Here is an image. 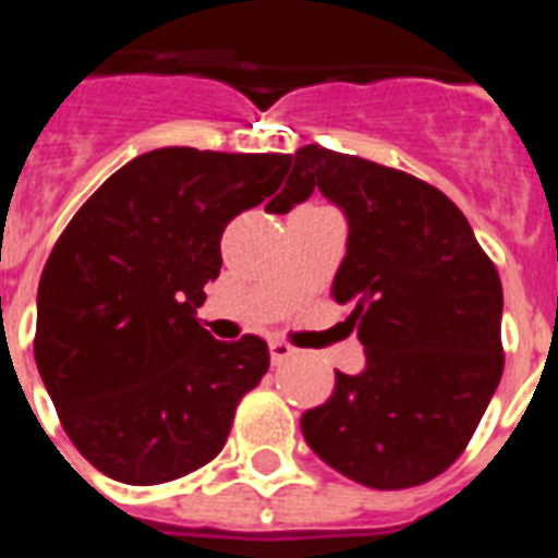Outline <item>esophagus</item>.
I'll list each match as a JSON object with an SVG mask.
<instances>
[{
  "instance_id": "34e87169",
  "label": "esophagus",
  "mask_w": 558,
  "mask_h": 558,
  "mask_svg": "<svg viewBox=\"0 0 558 558\" xmlns=\"http://www.w3.org/2000/svg\"><path fill=\"white\" fill-rule=\"evenodd\" d=\"M269 353H271V362H275V365H283L289 356H295V348H292V344L283 339H271Z\"/></svg>"
}]
</instances>
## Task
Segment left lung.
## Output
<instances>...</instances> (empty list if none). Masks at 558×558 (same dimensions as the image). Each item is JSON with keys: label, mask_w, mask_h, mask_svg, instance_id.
I'll return each mask as SVG.
<instances>
[{"label": "left lung", "mask_w": 558, "mask_h": 558, "mask_svg": "<svg viewBox=\"0 0 558 558\" xmlns=\"http://www.w3.org/2000/svg\"><path fill=\"white\" fill-rule=\"evenodd\" d=\"M315 187L348 217L332 298L350 306L367 365L336 371L301 432L356 484L420 486L460 458L501 381V278L458 205L423 179L310 144L266 210L287 214Z\"/></svg>", "instance_id": "left-lung-1"}]
</instances>
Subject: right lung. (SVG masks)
Masks as SVG:
<instances>
[{"instance_id":"add662e5","label":"right lung","mask_w":558,"mask_h":558,"mask_svg":"<svg viewBox=\"0 0 558 558\" xmlns=\"http://www.w3.org/2000/svg\"><path fill=\"white\" fill-rule=\"evenodd\" d=\"M289 165L283 153H144L48 254L37 371L69 440L112 481L168 484L205 466L269 371L266 341H217L196 306L222 266L226 226L278 191Z\"/></svg>"}]
</instances>
